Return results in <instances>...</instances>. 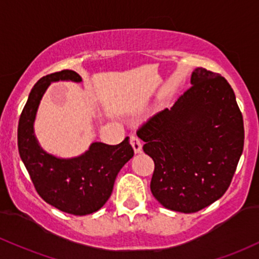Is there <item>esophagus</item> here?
I'll list each match as a JSON object with an SVG mask.
<instances>
[{
	"mask_svg": "<svg viewBox=\"0 0 259 259\" xmlns=\"http://www.w3.org/2000/svg\"><path fill=\"white\" fill-rule=\"evenodd\" d=\"M130 144H132V146L134 147V151L136 153L141 152V149H143V141L140 140V138L136 135H132L130 136Z\"/></svg>",
	"mask_w": 259,
	"mask_h": 259,
	"instance_id": "obj_1",
	"label": "esophagus"
}]
</instances>
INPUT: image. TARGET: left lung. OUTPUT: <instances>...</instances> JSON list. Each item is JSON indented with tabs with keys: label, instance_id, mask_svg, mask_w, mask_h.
Here are the masks:
<instances>
[{
	"label": "left lung",
	"instance_id": "obj_1",
	"mask_svg": "<svg viewBox=\"0 0 259 259\" xmlns=\"http://www.w3.org/2000/svg\"><path fill=\"white\" fill-rule=\"evenodd\" d=\"M190 82L171 109L156 113L136 132L155 163L152 195L186 214L225 194L245 143L242 113L229 82L204 67L193 71Z\"/></svg>",
	"mask_w": 259,
	"mask_h": 259
}]
</instances>
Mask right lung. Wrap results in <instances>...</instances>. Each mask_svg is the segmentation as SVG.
<instances>
[{"mask_svg":"<svg viewBox=\"0 0 259 259\" xmlns=\"http://www.w3.org/2000/svg\"><path fill=\"white\" fill-rule=\"evenodd\" d=\"M82 78L72 70L44 76L34 84L18 123V151L36 193L48 204L72 215H88L106 204L121 167L134 156L125 138L118 145L93 143L86 153L61 160L44 152L34 136L33 123L39 102L50 82Z\"/></svg>","mask_w":259,"mask_h":259,"instance_id":"1","label":"right lung"}]
</instances>
